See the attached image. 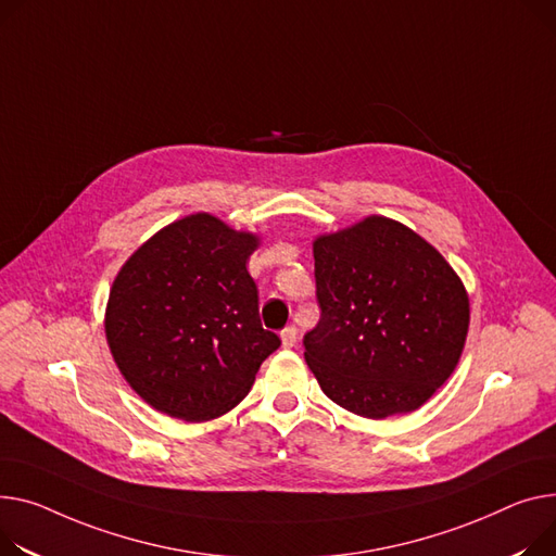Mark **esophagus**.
Returning <instances> with one entry per match:
<instances>
[{
	"label": "esophagus",
	"instance_id": "1",
	"mask_svg": "<svg viewBox=\"0 0 556 556\" xmlns=\"http://www.w3.org/2000/svg\"><path fill=\"white\" fill-rule=\"evenodd\" d=\"M279 336H281V344H283L286 349H292L294 342H298V328H294V326L290 324V326H286V328L279 332Z\"/></svg>",
	"mask_w": 556,
	"mask_h": 556
}]
</instances>
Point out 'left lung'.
I'll return each mask as SVG.
<instances>
[{"label": "left lung", "instance_id": "1", "mask_svg": "<svg viewBox=\"0 0 556 556\" xmlns=\"http://www.w3.org/2000/svg\"><path fill=\"white\" fill-rule=\"evenodd\" d=\"M313 252L321 317L304 357L321 391L374 420L418 409L467 338L469 300L452 266L384 216L319 237Z\"/></svg>", "mask_w": 556, "mask_h": 556}]
</instances>
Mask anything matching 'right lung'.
<instances>
[{
  "label": "right lung",
  "mask_w": 556,
  "mask_h": 556,
  "mask_svg": "<svg viewBox=\"0 0 556 556\" xmlns=\"http://www.w3.org/2000/svg\"><path fill=\"white\" fill-rule=\"evenodd\" d=\"M256 239L210 214L185 216L140 245L106 306V342L125 380L172 418L201 422L239 404L279 349L258 317L245 262Z\"/></svg>",
  "instance_id": "1"
}]
</instances>
